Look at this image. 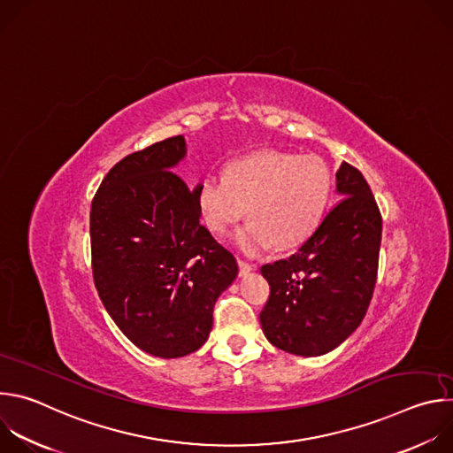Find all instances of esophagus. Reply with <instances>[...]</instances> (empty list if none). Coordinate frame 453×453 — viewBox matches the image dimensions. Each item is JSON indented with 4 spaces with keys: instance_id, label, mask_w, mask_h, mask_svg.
Listing matches in <instances>:
<instances>
[{
    "instance_id": "esophagus-1",
    "label": "esophagus",
    "mask_w": 453,
    "mask_h": 453,
    "mask_svg": "<svg viewBox=\"0 0 453 453\" xmlns=\"http://www.w3.org/2000/svg\"><path fill=\"white\" fill-rule=\"evenodd\" d=\"M238 269H240V276H247L252 271V265L243 260H238Z\"/></svg>"
}]
</instances>
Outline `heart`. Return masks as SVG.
<instances>
[{
	"label": "heart",
	"mask_w": 453,
	"mask_h": 453,
	"mask_svg": "<svg viewBox=\"0 0 453 453\" xmlns=\"http://www.w3.org/2000/svg\"><path fill=\"white\" fill-rule=\"evenodd\" d=\"M334 191V175L317 156L260 150L233 159L226 177H206L196 197L204 226L227 233L243 215L250 222L236 236L245 254H260L273 245L288 250L304 243L325 219Z\"/></svg>",
	"instance_id": "1"
}]
</instances>
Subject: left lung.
<instances>
[{
	"instance_id": "obj_1",
	"label": "left lung",
	"mask_w": 453,
	"mask_h": 453,
	"mask_svg": "<svg viewBox=\"0 0 453 453\" xmlns=\"http://www.w3.org/2000/svg\"><path fill=\"white\" fill-rule=\"evenodd\" d=\"M341 201L287 260L262 267L271 296L260 313L267 341L297 357L341 346L369 308L381 242V215L364 175L342 163Z\"/></svg>"
}]
</instances>
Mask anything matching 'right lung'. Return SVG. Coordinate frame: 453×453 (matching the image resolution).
Listing matches in <instances>:
<instances>
[{
    "instance_id": "add662e5",
    "label": "right lung",
    "mask_w": 453,
    "mask_h": 453,
    "mask_svg": "<svg viewBox=\"0 0 453 453\" xmlns=\"http://www.w3.org/2000/svg\"><path fill=\"white\" fill-rule=\"evenodd\" d=\"M186 156L173 136L123 157L91 204L98 296L121 334L145 353L179 358L210 337L213 306L238 265L201 224L196 191L172 170Z\"/></svg>"
}]
</instances>
